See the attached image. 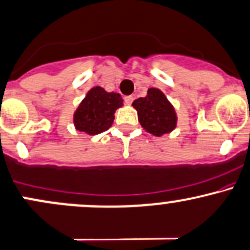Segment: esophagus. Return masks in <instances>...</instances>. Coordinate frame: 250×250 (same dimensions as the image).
I'll list each match as a JSON object with an SVG mask.
<instances>
[{
	"label": "esophagus",
	"instance_id": "esophagus-1",
	"mask_svg": "<svg viewBox=\"0 0 250 250\" xmlns=\"http://www.w3.org/2000/svg\"><path fill=\"white\" fill-rule=\"evenodd\" d=\"M133 101H134L133 96H125V104H128V105H130V104L133 103Z\"/></svg>",
	"mask_w": 250,
	"mask_h": 250
}]
</instances>
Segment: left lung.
I'll return each instance as SVG.
<instances>
[{"mask_svg": "<svg viewBox=\"0 0 250 250\" xmlns=\"http://www.w3.org/2000/svg\"><path fill=\"white\" fill-rule=\"evenodd\" d=\"M133 106L138 110L142 127L153 135H164L173 130L177 125L174 108L159 89H148L146 97L134 101Z\"/></svg>", "mask_w": 250, "mask_h": 250, "instance_id": "1", "label": "left lung"}]
</instances>
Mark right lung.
Returning a JSON list of instances; mask_svg holds the SVG:
<instances>
[{
    "label": "right lung",
    "instance_id": "right-lung-1",
    "mask_svg": "<svg viewBox=\"0 0 250 250\" xmlns=\"http://www.w3.org/2000/svg\"><path fill=\"white\" fill-rule=\"evenodd\" d=\"M123 105L121 95L106 92L101 86H95L87 92L73 116L77 130L90 135L103 133L111 127L116 109Z\"/></svg>",
    "mask_w": 250,
    "mask_h": 250
}]
</instances>
